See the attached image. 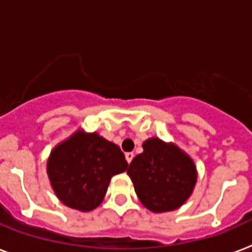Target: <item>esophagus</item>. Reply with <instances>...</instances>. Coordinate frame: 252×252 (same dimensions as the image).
<instances>
[{
  "label": "esophagus",
  "mask_w": 252,
  "mask_h": 252,
  "mask_svg": "<svg viewBox=\"0 0 252 252\" xmlns=\"http://www.w3.org/2000/svg\"><path fill=\"white\" fill-rule=\"evenodd\" d=\"M133 157H134V154H133V153H126V159L128 163H130V161H132Z\"/></svg>",
  "instance_id": "34e87169"
}]
</instances>
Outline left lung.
Masks as SVG:
<instances>
[{"instance_id": "1", "label": "left lung", "mask_w": 252, "mask_h": 252, "mask_svg": "<svg viewBox=\"0 0 252 252\" xmlns=\"http://www.w3.org/2000/svg\"><path fill=\"white\" fill-rule=\"evenodd\" d=\"M144 153L133 158L126 173L141 203L153 212L173 211L193 193L197 168L189 155L157 137L142 145Z\"/></svg>"}]
</instances>
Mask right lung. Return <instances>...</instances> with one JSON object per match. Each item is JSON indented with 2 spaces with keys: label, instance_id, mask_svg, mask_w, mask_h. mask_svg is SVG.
I'll return each mask as SVG.
<instances>
[{
  "label": "right lung",
  "instance_id": "right-lung-1",
  "mask_svg": "<svg viewBox=\"0 0 252 252\" xmlns=\"http://www.w3.org/2000/svg\"><path fill=\"white\" fill-rule=\"evenodd\" d=\"M126 167L118 145L98 133L77 130L54 147L48 159V176L63 204L88 212L102 203L112 176Z\"/></svg>",
  "mask_w": 252,
  "mask_h": 252
}]
</instances>
